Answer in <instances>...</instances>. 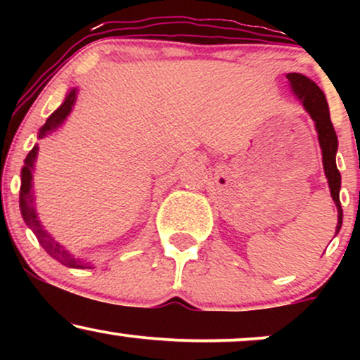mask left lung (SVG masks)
I'll return each mask as SVG.
<instances>
[{
  "label": "left lung",
  "instance_id": "8db88e82",
  "mask_svg": "<svg viewBox=\"0 0 360 360\" xmlns=\"http://www.w3.org/2000/svg\"><path fill=\"white\" fill-rule=\"evenodd\" d=\"M286 77L289 81V88H291L292 94L298 98V101H301L303 108L308 111V115L311 117L313 122H315L318 143H320L321 159H323V171H325L326 181H328L332 200L335 201V206H337L338 220H337L335 233H338L342 229V218H344V213H342V206H340L342 177L335 162L338 140H337L335 130H333L332 120H330L328 103H326L323 91L318 88L316 82H313L309 77L298 72H289L286 74Z\"/></svg>",
  "mask_w": 360,
  "mask_h": 360
}]
</instances>
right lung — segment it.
Segmentation results:
<instances>
[{
    "label": "right lung",
    "instance_id": "obj_1",
    "mask_svg": "<svg viewBox=\"0 0 360 360\" xmlns=\"http://www.w3.org/2000/svg\"><path fill=\"white\" fill-rule=\"evenodd\" d=\"M77 93L79 89L72 88L65 96V100L62 105L57 108L51 117L47 118V122L44 123V127L39 130V139L47 137V135L53 134V131L59 128L62 123L65 122L71 113L74 105H76L77 100ZM37 155H39V146H34L28 155L25 157V164L22 167V186H20V212H22V217L25 223L30 226L32 232L35 233V237L39 238L40 245L44 247L45 252L49 255H52L53 259L59 260L60 264L68 267H74V269H93V264L88 262L86 259H79L76 255L71 254L68 249H65L62 243H59L56 238L52 237L47 230L44 229L42 221H40L39 213H37L35 208V196H34V174L32 172L35 171V162H37Z\"/></svg>",
    "mask_w": 360,
    "mask_h": 360
}]
</instances>
